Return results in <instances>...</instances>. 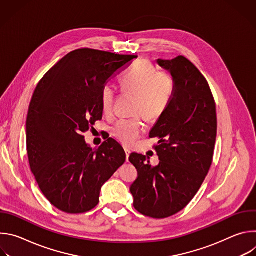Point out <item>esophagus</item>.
<instances>
[{
	"instance_id": "esophagus-1",
	"label": "esophagus",
	"mask_w": 256,
	"mask_h": 256,
	"mask_svg": "<svg viewBox=\"0 0 256 256\" xmlns=\"http://www.w3.org/2000/svg\"><path fill=\"white\" fill-rule=\"evenodd\" d=\"M124 152H126V162H128V157L130 155V151L128 150V149H124Z\"/></svg>"
}]
</instances>
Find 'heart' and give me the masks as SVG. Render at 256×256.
<instances>
[{
  "label": "heart",
  "mask_w": 256,
  "mask_h": 256,
  "mask_svg": "<svg viewBox=\"0 0 256 256\" xmlns=\"http://www.w3.org/2000/svg\"><path fill=\"white\" fill-rule=\"evenodd\" d=\"M124 91L138 96L136 114L146 120H158L167 109L173 93L174 79L167 70H156L147 60L138 62L132 70L120 78ZM116 91L110 85H104L100 92L102 112L109 116L114 112ZM144 132V124L140 118L120 120L112 130V136L124 146L130 147Z\"/></svg>",
  "instance_id": "1"
}]
</instances>
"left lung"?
I'll return each instance as SVG.
<instances>
[{"label":"left lung","instance_id":"8db88e82","mask_svg":"<svg viewBox=\"0 0 256 256\" xmlns=\"http://www.w3.org/2000/svg\"><path fill=\"white\" fill-rule=\"evenodd\" d=\"M174 79V93L150 132L159 138V164L130 154L138 170L130 186L134 208L154 218L184 210L198 192L212 162L216 136V104L206 78L186 58L157 60Z\"/></svg>","mask_w":256,"mask_h":256}]
</instances>
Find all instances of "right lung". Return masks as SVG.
<instances>
[{"label": "right lung", "mask_w": 256, "mask_h": 256, "mask_svg": "<svg viewBox=\"0 0 256 256\" xmlns=\"http://www.w3.org/2000/svg\"><path fill=\"white\" fill-rule=\"evenodd\" d=\"M136 56L81 48L54 64L36 87L26 120L30 169L56 208L81 214L99 202L102 186L126 162L109 138L92 149L83 134L102 118L100 92Z\"/></svg>", "instance_id": "right-lung-1"}]
</instances>
